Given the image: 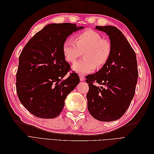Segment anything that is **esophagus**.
<instances>
[{
	"instance_id": "obj_1",
	"label": "esophagus",
	"mask_w": 154,
	"mask_h": 154,
	"mask_svg": "<svg viewBox=\"0 0 154 154\" xmlns=\"http://www.w3.org/2000/svg\"><path fill=\"white\" fill-rule=\"evenodd\" d=\"M80 79L81 81H84L85 80V76L83 75V74H80Z\"/></svg>"
}]
</instances>
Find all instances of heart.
<instances>
[{
    "label": "heart",
    "instance_id": "heart-1",
    "mask_svg": "<svg viewBox=\"0 0 154 154\" xmlns=\"http://www.w3.org/2000/svg\"><path fill=\"white\" fill-rule=\"evenodd\" d=\"M68 38L63 44L66 61L74 63L83 54V58L74 64L72 69L78 73H88L96 67H103L108 61L112 51L110 42L96 31L87 29L79 32L74 38Z\"/></svg>",
    "mask_w": 154,
    "mask_h": 154
}]
</instances>
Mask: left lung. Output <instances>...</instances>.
<instances>
[{
    "label": "left lung",
    "mask_w": 154,
    "mask_h": 154,
    "mask_svg": "<svg viewBox=\"0 0 154 154\" xmlns=\"http://www.w3.org/2000/svg\"><path fill=\"white\" fill-rule=\"evenodd\" d=\"M96 29L108 35L112 51L99 71L85 77L88 83L87 109L96 119L113 122L125 113L135 94L138 78L136 55L117 27L96 26Z\"/></svg>",
    "instance_id": "1"
}]
</instances>
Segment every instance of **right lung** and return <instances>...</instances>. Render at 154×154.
I'll use <instances>...</instances> for the list:
<instances>
[{"label":"right lung","instance_id":"obj_1","mask_svg":"<svg viewBox=\"0 0 154 154\" xmlns=\"http://www.w3.org/2000/svg\"><path fill=\"white\" fill-rule=\"evenodd\" d=\"M76 24L45 26L32 37L22 51L16 75V89L20 103L30 113L44 119L61 113L65 100L80 83V78L65 60L63 44Z\"/></svg>","mask_w":154,"mask_h":154}]
</instances>
